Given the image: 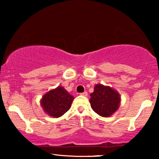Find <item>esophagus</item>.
<instances>
[{
    "label": "esophagus",
    "mask_w": 159,
    "mask_h": 159,
    "mask_svg": "<svg viewBox=\"0 0 159 159\" xmlns=\"http://www.w3.org/2000/svg\"><path fill=\"white\" fill-rule=\"evenodd\" d=\"M80 95H84V96H88V92H86V91H84V92L80 93Z\"/></svg>",
    "instance_id": "1"
}]
</instances>
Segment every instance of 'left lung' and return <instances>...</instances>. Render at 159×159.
<instances>
[{"mask_svg": "<svg viewBox=\"0 0 159 159\" xmlns=\"http://www.w3.org/2000/svg\"><path fill=\"white\" fill-rule=\"evenodd\" d=\"M90 103L95 113L103 117H108L118 109L120 95L110 87L96 84L94 92L90 94Z\"/></svg>", "mask_w": 159, "mask_h": 159, "instance_id": "left-lung-1", "label": "left lung"}]
</instances>
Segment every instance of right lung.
I'll use <instances>...</instances> for the list:
<instances>
[{
	"instance_id": "add662e5",
	"label": "right lung",
	"mask_w": 159,
	"mask_h": 159,
	"mask_svg": "<svg viewBox=\"0 0 159 159\" xmlns=\"http://www.w3.org/2000/svg\"><path fill=\"white\" fill-rule=\"evenodd\" d=\"M73 99L72 95L63 87H58L43 95L40 103L46 114L58 118L70 108Z\"/></svg>"
}]
</instances>
